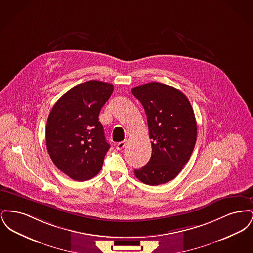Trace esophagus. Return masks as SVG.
Wrapping results in <instances>:
<instances>
[{"instance_id":"esophagus-1","label":"esophagus","mask_w":253,"mask_h":253,"mask_svg":"<svg viewBox=\"0 0 253 253\" xmlns=\"http://www.w3.org/2000/svg\"><path fill=\"white\" fill-rule=\"evenodd\" d=\"M124 146H125V142H124V141H121V142H119V143L117 144V150L121 151V150H122V149L124 148Z\"/></svg>"}]
</instances>
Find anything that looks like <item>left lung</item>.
Here are the masks:
<instances>
[{"instance_id":"left-lung-1","label":"left lung","mask_w":253,"mask_h":253,"mask_svg":"<svg viewBox=\"0 0 253 253\" xmlns=\"http://www.w3.org/2000/svg\"><path fill=\"white\" fill-rule=\"evenodd\" d=\"M147 116L152 156L134 175L147 185L157 186L175 178L193 154L197 126L193 107L181 91L159 83L132 89Z\"/></svg>"}]
</instances>
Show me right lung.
Instances as JSON below:
<instances>
[{"label": "right lung", "instance_id": "obj_1", "mask_svg": "<svg viewBox=\"0 0 253 253\" xmlns=\"http://www.w3.org/2000/svg\"><path fill=\"white\" fill-rule=\"evenodd\" d=\"M114 86L89 81L66 92L51 110L45 139L56 167L73 180H89L102 168L110 149L98 115Z\"/></svg>", "mask_w": 253, "mask_h": 253}]
</instances>
